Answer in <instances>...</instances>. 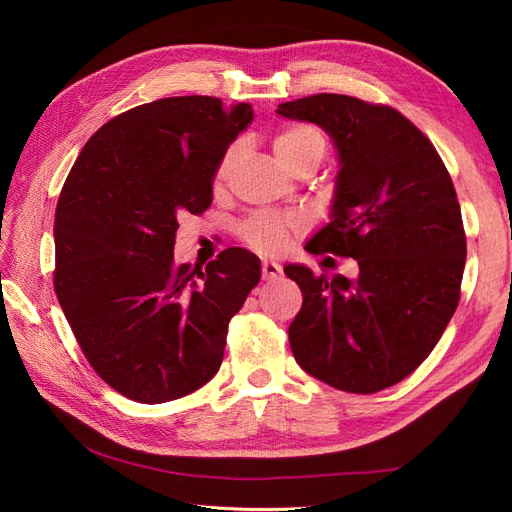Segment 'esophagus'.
<instances>
[{"label":"esophagus","mask_w":512,"mask_h":512,"mask_svg":"<svg viewBox=\"0 0 512 512\" xmlns=\"http://www.w3.org/2000/svg\"><path fill=\"white\" fill-rule=\"evenodd\" d=\"M282 275V267L277 265V262H273V260H265L262 262V280H267V282H273V280H277V277Z\"/></svg>","instance_id":"esophagus-1"}]
</instances>
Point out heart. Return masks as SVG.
<instances>
[{
    "mask_svg": "<svg viewBox=\"0 0 512 512\" xmlns=\"http://www.w3.org/2000/svg\"><path fill=\"white\" fill-rule=\"evenodd\" d=\"M273 153L277 162H280L288 173L303 162H320L324 156V149H327V138H324L322 130L316 126H309V123H288V126L280 128L273 134L271 141ZM237 149H228L224 158L220 160L218 168H215V188L224 185L226 177L230 175V168L235 164ZM290 220L284 218L280 213H256L254 218L247 220L241 226L243 239L256 247L258 252L275 254L282 252L288 239H290Z\"/></svg>",
    "mask_w": 512,
    "mask_h": 512,
    "instance_id": "1",
    "label": "heart"
}]
</instances>
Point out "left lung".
<instances>
[{"instance_id":"left-lung-1","label":"left lung","mask_w":512,"mask_h":512,"mask_svg":"<svg viewBox=\"0 0 512 512\" xmlns=\"http://www.w3.org/2000/svg\"><path fill=\"white\" fill-rule=\"evenodd\" d=\"M277 113L316 123L337 149L331 222L307 252L359 265L356 280L284 267L303 292L288 327L294 359L339 391L389 389L436 348L459 303L466 232L451 175L429 138L391 106L318 94Z\"/></svg>"}]
</instances>
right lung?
<instances>
[{
    "mask_svg": "<svg viewBox=\"0 0 512 512\" xmlns=\"http://www.w3.org/2000/svg\"><path fill=\"white\" fill-rule=\"evenodd\" d=\"M254 111L220 98L141 104L89 138L55 211V292L85 359L121 395L164 404L222 365L260 258L228 247L203 271L173 258L179 220L213 200L215 168Z\"/></svg>",
    "mask_w": 512,
    "mask_h": 512,
    "instance_id": "right-lung-1",
    "label": "right lung"
}]
</instances>
